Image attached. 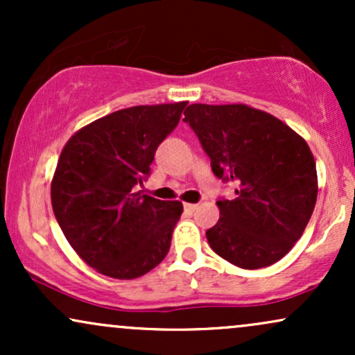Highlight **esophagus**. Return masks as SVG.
<instances>
[{
  "instance_id": "34e87169",
  "label": "esophagus",
  "mask_w": 355,
  "mask_h": 355,
  "mask_svg": "<svg viewBox=\"0 0 355 355\" xmlns=\"http://www.w3.org/2000/svg\"><path fill=\"white\" fill-rule=\"evenodd\" d=\"M197 207H198L197 203H183V209H185V211H189V214H191Z\"/></svg>"
}]
</instances>
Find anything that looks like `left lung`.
<instances>
[{
    "mask_svg": "<svg viewBox=\"0 0 355 355\" xmlns=\"http://www.w3.org/2000/svg\"><path fill=\"white\" fill-rule=\"evenodd\" d=\"M185 118L210 157L211 172L235 183L217 202L207 230L211 250L240 268H262L302 237L317 200V170L307 141L279 118L247 105L193 103Z\"/></svg>",
    "mask_w": 355,
    "mask_h": 355,
    "instance_id": "obj_1",
    "label": "left lung"
}]
</instances>
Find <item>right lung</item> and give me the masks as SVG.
<instances>
[{"instance_id": "right-lung-1", "label": "right lung", "mask_w": 355, "mask_h": 355, "mask_svg": "<svg viewBox=\"0 0 355 355\" xmlns=\"http://www.w3.org/2000/svg\"><path fill=\"white\" fill-rule=\"evenodd\" d=\"M187 103L118 110L83 126L61 150L53 211L73 250L100 274L137 279L168 254L182 202L158 200L135 187L150 175L158 145Z\"/></svg>"}]
</instances>
